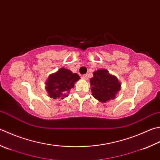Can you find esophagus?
<instances>
[{
	"label": "esophagus",
	"mask_w": 160,
	"mask_h": 160,
	"mask_svg": "<svg viewBox=\"0 0 160 160\" xmlns=\"http://www.w3.org/2000/svg\"><path fill=\"white\" fill-rule=\"evenodd\" d=\"M81 78H82V79H84V80H88V75H87V74L82 75V76H81Z\"/></svg>",
	"instance_id": "obj_1"
}]
</instances>
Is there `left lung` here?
<instances>
[{
  "label": "left lung",
  "mask_w": 160,
  "mask_h": 160,
  "mask_svg": "<svg viewBox=\"0 0 160 160\" xmlns=\"http://www.w3.org/2000/svg\"><path fill=\"white\" fill-rule=\"evenodd\" d=\"M90 82L92 96L103 103L115 99L121 87L117 78L104 69L93 72Z\"/></svg>",
  "instance_id": "obj_1"
}]
</instances>
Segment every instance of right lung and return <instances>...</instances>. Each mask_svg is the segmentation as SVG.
<instances>
[{"label":"right lung","mask_w":160,"mask_h":160,"mask_svg":"<svg viewBox=\"0 0 160 160\" xmlns=\"http://www.w3.org/2000/svg\"><path fill=\"white\" fill-rule=\"evenodd\" d=\"M80 79L77 73L65 68H61L56 73L49 75L47 80L46 88L50 98L53 99H64L68 97V93L73 88L74 83Z\"/></svg>","instance_id":"add662e5"}]
</instances>
